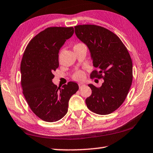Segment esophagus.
Segmentation results:
<instances>
[{"instance_id": "1", "label": "esophagus", "mask_w": 153, "mask_h": 153, "mask_svg": "<svg viewBox=\"0 0 153 153\" xmlns=\"http://www.w3.org/2000/svg\"><path fill=\"white\" fill-rule=\"evenodd\" d=\"M78 85H79V88H82L83 87V86H85V84L82 83V82H79V83L78 84Z\"/></svg>"}]
</instances>
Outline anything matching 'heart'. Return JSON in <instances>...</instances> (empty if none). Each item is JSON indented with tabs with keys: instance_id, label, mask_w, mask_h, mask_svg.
I'll list each match as a JSON object with an SVG mask.
<instances>
[{
	"instance_id": "heart-1",
	"label": "heart",
	"mask_w": 153,
	"mask_h": 153,
	"mask_svg": "<svg viewBox=\"0 0 153 153\" xmlns=\"http://www.w3.org/2000/svg\"><path fill=\"white\" fill-rule=\"evenodd\" d=\"M80 45H82V44L79 43V44L75 45L74 47L80 46ZM84 77H85V74L82 71H78L75 73V74L74 75V78L77 79V80H82V79H84Z\"/></svg>"
}]
</instances>
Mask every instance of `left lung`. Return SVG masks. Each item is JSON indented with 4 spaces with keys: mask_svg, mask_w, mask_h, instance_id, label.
Returning <instances> with one entry per match:
<instances>
[{
    "mask_svg": "<svg viewBox=\"0 0 153 153\" xmlns=\"http://www.w3.org/2000/svg\"><path fill=\"white\" fill-rule=\"evenodd\" d=\"M77 38L89 50L94 67L91 77L103 78L100 87L88 84L92 93L86 99L89 110L108 115L119 108L133 81V62L126 47L112 31L94 25L75 27Z\"/></svg>",
    "mask_w": 153,
    "mask_h": 153,
    "instance_id": "obj_1",
    "label": "left lung"
}]
</instances>
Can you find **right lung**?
Returning <instances> with one entry per match:
<instances>
[{
	"instance_id": "add662e5",
	"label": "right lung",
	"mask_w": 153,
	"mask_h": 153,
	"mask_svg": "<svg viewBox=\"0 0 153 153\" xmlns=\"http://www.w3.org/2000/svg\"><path fill=\"white\" fill-rule=\"evenodd\" d=\"M74 33L73 27H49L27 45L20 72L24 96L31 111L48 122L60 120L67 114L69 101L79 89L69 82L62 88L53 83V71L59 67V51Z\"/></svg>"
}]
</instances>
